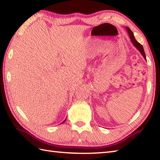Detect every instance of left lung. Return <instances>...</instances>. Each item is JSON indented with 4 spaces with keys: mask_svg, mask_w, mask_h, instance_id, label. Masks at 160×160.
Listing matches in <instances>:
<instances>
[{
    "mask_svg": "<svg viewBox=\"0 0 160 160\" xmlns=\"http://www.w3.org/2000/svg\"><path fill=\"white\" fill-rule=\"evenodd\" d=\"M126 29H127V31L128 32V36L129 38H130L131 39V41L132 44V45H133L135 48H136L139 52H140V53L142 54V56L144 57V58L145 59V60H147V58H146V55H145V53H144V48L143 47H142V45H140V43H139L136 40H135V37H134V35H133V33L132 32L131 30L129 29L128 28H126Z\"/></svg>",
    "mask_w": 160,
    "mask_h": 160,
    "instance_id": "left-lung-1",
    "label": "left lung"
}]
</instances>
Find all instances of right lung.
<instances>
[{"label": "right lung", "instance_id": "right-lung-1", "mask_svg": "<svg viewBox=\"0 0 160 160\" xmlns=\"http://www.w3.org/2000/svg\"><path fill=\"white\" fill-rule=\"evenodd\" d=\"M66 120H67V118H66V119H65V120H64V121H63V122H62V123H61V124H62V123H64V122L66 121Z\"/></svg>", "mask_w": 160, "mask_h": 160}]
</instances>
